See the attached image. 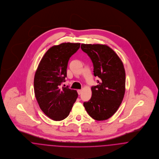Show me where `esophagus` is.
<instances>
[{
  "mask_svg": "<svg viewBox=\"0 0 159 159\" xmlns=\"http://www.w3.org/2000/svg\"><path fill=\"white\" fill-rule=\"evenodd\" d=\"M77 92H78V94L80 95V94H81V92H82V90H78Z\"/></svg>",
  "mask_w": 159,
  "mask_h": 159,
  "instance_id": "34e87169",
  "label": "esophagus"
}]
</instances>
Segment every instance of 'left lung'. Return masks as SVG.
Listing matches in <instances>:
<instances>
[{"label": "left lung", "instance_id": "left-lung-1", "mask_svg": "<svg viewBox=\"0 0 159 159\" xmlns=\"http://www.w3.org/2000/svg\"><path fill=\"white\" fill-rule=\"evenodd\" d=\"M81 48L92 60L94 75L100 78L92 87V98L84 102V107L93 119L106 120L116 112L123 99L125 67L115 51L106 45L82 43Z\"/></svg>", "mask_w": 159, "mask_h": 159}]
</instances>
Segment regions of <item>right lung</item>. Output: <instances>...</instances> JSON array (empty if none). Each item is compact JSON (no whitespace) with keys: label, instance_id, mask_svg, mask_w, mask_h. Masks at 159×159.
Masks as SVG:
<instances>
[{"label":"right lung","instance_id":"right-lung-1","mask_svg":"<svg viewBox=\"0 0 159 159\" xmlns=\"http://www.w3.org/2000/svg\"><path fill=\"white\" fill-rule=\"evenodd\" d=\"M80 47V43H62L51 47L43 56L34 78V92L43 112L51 120L61 121L69 116L78 93L61 87L67 76L70 57Z\"/></svg>","mask_w":159,"mask_h":159}]
</instances>
